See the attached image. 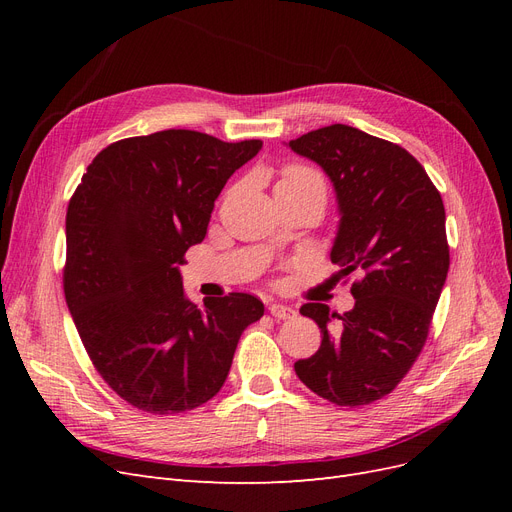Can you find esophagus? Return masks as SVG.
Instances as JSON below:
<instances>
[{
	"label": "esophagus",
	"mask_w": 512,
	"mask_h": 512,
	"mask_svg": "<svg viewBox=\"0 0 512 512\" xmlns=\"http://www.w3.org/2000/svg\"><path fill=\"white\" fill-rule=\"evenodd\" d=\"M269 314L273 318H280V320H286V318H294L297 316V312L290 305H284V303H271L269 305Z\"/></svg>",
	"instance_id": "obj_1"
}]
</instances>
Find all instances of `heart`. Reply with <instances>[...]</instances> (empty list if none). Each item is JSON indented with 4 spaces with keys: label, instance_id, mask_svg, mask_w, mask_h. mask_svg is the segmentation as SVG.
Wrapping results in <instances>:
<instances>
[{
    "label": "heart",
    "instance_id": "heart-1",
    "mask_svg": "<svg viewBox=\"0 0 512 512\" xmlns=\"http://www.w3.org/2000/svg\"><path fill=\"white\" fill-rule=\"evenodd\" d=\"M277 185H288V188H309L318 190L322 196H327V183L316 168L305 164H290L284 168L282 179Z\"/></svg>",
    "mask_w": 512,
    "mask_h": 512
}]
</instances>
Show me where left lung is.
<instances>
[{"instance_id": "left-lung-1", "label": "left lung", "mask_w": 512, "mask_h": 512, "mask_svg": "<svg viewBox=\"0 0 512 512\" xmlns=\"http://www.w3.org/2000/svg\"><path fill=\"white\" fill-rule=\"evenodd\" d=\"M288 147L333 183L339 224L331 260L344 275L363 271L344 316L324 303L301 307L322 344L294 371L337 406L371 404L395 389L425 346L448 273L442 196L404 147L344 123Z\"/></svg>"}]
</instances>
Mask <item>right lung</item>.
I'll return each mask as SVG.
<instances>
[{
  "label": "right lung",
  "mask_w": 512,
  "mask_h": 512,
  "mask_svg": "<svg viewBox=\"0 0 512 512\" xmlns=\"http://www.w3.org/2000/svg\"><path fill=\"white\" fill-rule=\"evenodd\" d=\"M260 149L194 130L123 138L98 153L70 198L66 303L98 374L138 410L207 404L241 333L265 314L245 292L198 307L179 271L226 181Z\"/></svg>",
  "instance_id": "obj_1"
}]
</instances>
